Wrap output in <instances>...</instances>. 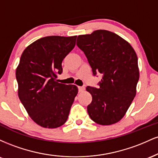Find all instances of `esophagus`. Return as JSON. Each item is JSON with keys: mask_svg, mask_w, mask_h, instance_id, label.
<instances>
[{"mask_svg": "<svg viewBox=\"0 0 158 158\" xmlns=\"http://www.w3.org/2000/svg\"><path fill=\"white\" fill-rule=\"evenodd\" d=\"M78 88H79V92H81V91H84V90H85V87H78Z\"/></svg>", "mask_w": 158, "mask_h": 158, "instance_id": "1", "label": "esophagus"}]
</instances>
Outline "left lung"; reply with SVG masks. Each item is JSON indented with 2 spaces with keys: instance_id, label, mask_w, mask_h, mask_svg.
<instances>
[{
  "instance_id": "8db88e82",
  "label": "left lung",
  "mask_w": 158,
  "mask_h": 158,
  "mask_svg": "<svg viewBox=\"0 0 158 158\" xmlns=\"http://www.w3.org/2000/svg\"><path fill=\"white\" fill-rule=\"evenodd\" d=\"M77 44L86 56L94 75L102 74L99 88H86L92 96L88 115L102 126L119 122L137 93L139 72L135 50L120 36L105 30L79 35Z\"/></svg>"
}]
</instances>
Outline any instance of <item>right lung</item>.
<instances>
[{"label": "right lung", "mask_w": 158, "mask_h": 158, "mask_svg": "<svg viewBox=\"0 0 158 158\" xmlns=\"http://www.w3.org/2000/svg\"><path fill=\"white\" fill-rule=\"evenodd\" d=\"M77 35H52L36 40L23 50L16 68L19 97L39 126L56 128L64 124L78 94L74 85L58 82L61 63L76 45Z\"/></svg>", "instance_id": "obj_1"}]
</instances>
